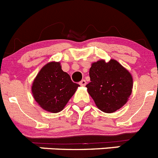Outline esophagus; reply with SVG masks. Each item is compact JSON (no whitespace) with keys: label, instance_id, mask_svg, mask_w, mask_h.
<instances>
[{"label":"esophagus","instance_id":"34e87169","mask_svg":"<svg viewBox=\"0 0 158 158\" xmlns=\"http://www.w3.org/2000/svg\"><path fill=\"white\" fill-rule=\"evenodd\" d=\"M86 82L85 79H82V80L80 81V82H79V85L82 86H86Z\"/></svg>","mask_w":158,"mask_h":158}]
</instances>
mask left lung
Here are the masks:
<instances>
[{"instance_id":"8db88e82","label":"left lung","mask_w":158,"mask_h":158,"mask_svg":"<svg viewBox=\"0 0 158 158\" xmlns=\"http://www.w3.org/2000/svg\"><path fill=\"white\" fill-rule=\"evenodd\" d=\"M87 91L97 107L104 113H114L127 103L133 79L130 72L116 60H100L91 64Z\"/></svg>"}]
</instances>
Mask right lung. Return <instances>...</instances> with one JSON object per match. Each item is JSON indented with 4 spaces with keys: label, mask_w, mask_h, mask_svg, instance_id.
<instances>
[{
    "label": "right lung",
    "mask_w": 158,
    "mask_h": 158,
    "mask_svg": "<svg viewBox=\"0 0 158 158\" xmlns=\"http://www.w3.org/2000/svg\"><path fill=\"white\" fill-rule=\"evenodd\" d=\"M79 85L61 69L60 62H49L35 77L31 91L37 103L45 111L59 113L76 93Z\"/></svg>",
    "instance_id": "add662e5"
}]
</instances>
